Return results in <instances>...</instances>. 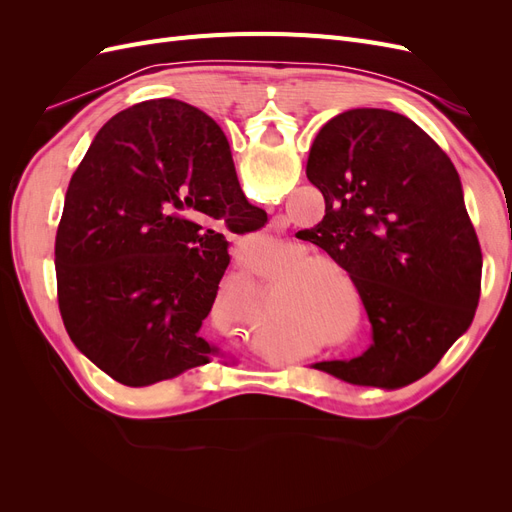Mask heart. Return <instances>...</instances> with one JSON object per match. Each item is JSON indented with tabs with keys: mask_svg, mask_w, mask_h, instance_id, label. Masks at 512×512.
<instances>
[{
	"mask_svg": "<svg viewBox=\"0 0 512 512\" xmlns=\"http://www.w3.org/2000/svg\"><path fill=\"white\" fill-rule=\"evenodd\" d=\"M312 267L335 269L337 273H342V277H346L348 286L354 290L350 275L346 273V269L342 265H337L333 258L322 256V254L307 256L299 262L297 271L312 269ZM286 301L299 303L305 307H314V309H318V312H322L324 318H331V320L342 318V312L346 309V294L335 284V280H331V277L327 273H322L320 269L299 275L297 280H294V284L290 288V297Z\"/></svg>",
	"mask_w": 512,
	"mask_h": 512,
	"instance_id": "b5f03b06",
	"label": "heart"
}]
</instances>
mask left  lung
I'll list each match as a JSON object with an SVG mask.
<instances>
[{"instance_id":"obj_1","label":"left lung","mask_w":512,"mask_h":512,"mask_svg":"<svg viewBox=\"0 0 512 512\" xmlns=\"http://www.w3.org/2000/svg\"><path fill=\"white\" fill-rule=\"evenodd\" d=\"M305 173L324 218L297 237L348 271L374 335L356 359L314 367L380 389L423 378L468 331L480 297L483 254L453 162L412 119L352 108L320 128Z\"/></svg>"}]
</instances>
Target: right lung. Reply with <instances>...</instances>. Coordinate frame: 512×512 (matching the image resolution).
I'll return each mask as SVG.
<instances>
[{"mask_svg": "<svg viewBox=\"0 0 512 512\" xmlns=\"http://www.w3.org/2000/svg\"><path fill=\"white\" fill-rule=\"evenodd\" d=\"M232 232L265 226L247 203L222 128L179 100L108 119L74 170L55 239L64 327L91 363L149 386L211 361L200 337Z\"/></svg>", "mask_w": 512, "mask_h": 512, "instance_id": "obj_1", "label": "right lung"}]
</instances>
